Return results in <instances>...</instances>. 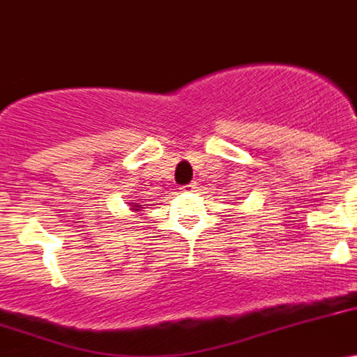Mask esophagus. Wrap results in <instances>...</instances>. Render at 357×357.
Wrapping results in <instances>:
<instances>
[{"instance_id": "obj_1", "label": "esophagus", "mask_w": 357, "mask_h": 357, "mask_svg": "<svg viewBox=\"0 0 357 357\" xmlns=\"http://www.w3.org/2000/svg\"><path fill=\"white\" fill-rule=\"evenodd\" d=\"M180 189H182V192H192V190L196 189V183H185V185H182Z\"/></svg>"}]
</instances>
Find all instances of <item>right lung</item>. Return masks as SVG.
<instances>
[{
	"instance_id": "right-lung-1",
	"label": "right lung",
	"mask_w": 357,
	"mask_h": 357,
	"mask_svg": "<svg viewBox=\"0 0 357 357\" xmlns=\"http://www.w3.org/2000/svg\"><path fill=\"white\" fill-rule=\"evenodd\" d=\"M132 206H133V208H132V210H135V211H137V210H139V208H144V206H146V204H140V203H133V204H132Z\"/></svg>"
}]
</instances>
